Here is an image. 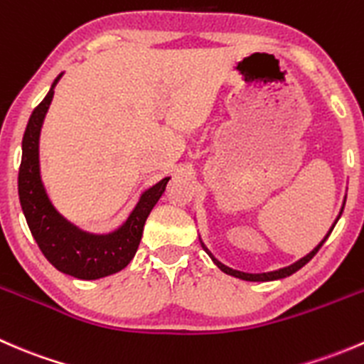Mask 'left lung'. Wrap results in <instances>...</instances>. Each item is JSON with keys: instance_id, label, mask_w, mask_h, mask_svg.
Here are the masks:
<instances>
[{"instance_id": "obj_1", "label": "left lung", "mask_w": 364, "mask_h": 364, "mask_svg": "<svg viewBox=\"0 0 364 364\" xmlns=\"http://www.w3.org/2000/svg\"><path fill=\"white\" fill-rule=\"evenodd\" d=\"M345 199H347V196H345ZM345 199H343V204H341V209H340L338 216H336V220H335V222H333L331 229L328 230V234H326V236L322 237V241H321V243H318L317 247H315L314 250H311L310 253H306V255H304V257H301L299 260H296L294 264H291V266L280 267V269L267 271V273H245V271H237V269H232V267H229V266H225V264H223V262H220V260L216 259V257L213 255L211 252H209V248L205 247V243H204V241H203V237H200V234H199L200 247H203V248H204V252L208 253V255H209V259H211L213 262H215V266L218 267L220 271H223V273H225V274H230V277H234V278H241V280H247V282H271V280H280V278H285V277H291V274H294L297 269H301V267H303L304 264H308V262H310L311 259H314V255H315V253H317L318 250H321V247H322V245L326 243V240H328V237H329V234H331V232H333V229H335L336 222H338V220H340L341 213H343V208H345Z\"/></svg>"}]
</instances>
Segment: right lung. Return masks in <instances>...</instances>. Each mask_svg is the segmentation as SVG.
<instances>
[{
	"label": "right lung",
	"mask_w": 364,
	"mask_h": 364,
	"mask_svg": "<svg viewBox=\"0 0 364 364\" xmlns=\"http://www.w3.org/2000/svg\"><path fill=\"white\" fill-rule=\"evenodd\" d=\"M65 72L54 79L49 93L29 116L23 137L19 168V200L29 230L46 259L61 273L79 280H98L124 269L141 243L149 213L164 196L171 178L149 186L119 227L95 234L65 218L50 200L40 172V134L54 97V87Z\"/></svg>",
	"instance_id": "obj_1"
}]
</instances>
